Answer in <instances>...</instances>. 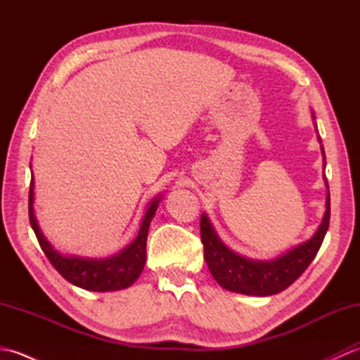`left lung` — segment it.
<instances>
[{
	"instance_id": "1",
	"label": "left lung",
	"mask_w": 360,
	"mask_h": 360,
	"mask_svg": "<svg viewBox=\"0 0 360 360\" xmlns=\"http://www.w3.org/2000/svg\"><path fill=\"white\" fill-rule=\"evenodd\" d=\"M312 117H314V114H312ZM322 155L325 158L323 147ZM330 190H328L325 217L314 236L307 243L300 244V246L286 252L285 255L269 259V262H258V259L241 257L229 249L219 240L207 215L202 213L201 240L204 244V259L209 266L213 278L219 283V286H223L227 290L257 297L278 294L292 285L307 271V267L317 255L326 235L328 226H330Z\"/></svg>"
}]
</instances>
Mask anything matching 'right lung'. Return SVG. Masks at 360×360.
<instances>
[{
	"label": "right lung",
	"mask_w": 360,
	"mask_h": 360,
	"mask_svg": "<svg viewBox=\"0 0 360 360\" xmlns=\"http://www.w3.org/2000/svg\"><path fill=\"white\" fill-rule=\"evenodd\" d=\"M159 201L160 198H155L150 202L134 241L119 252L117 255L103 259L63 255L52 248V244L44 238L34 215V178L30 181L29 190V221L44 255L48 257L51 264L65 280L82 289L94 290V292H108V290H119L131 286L142 274L145 257H147L148 229L158 210Z\"/></svg>",
	"instance_id": "1"
}]
</instances>
